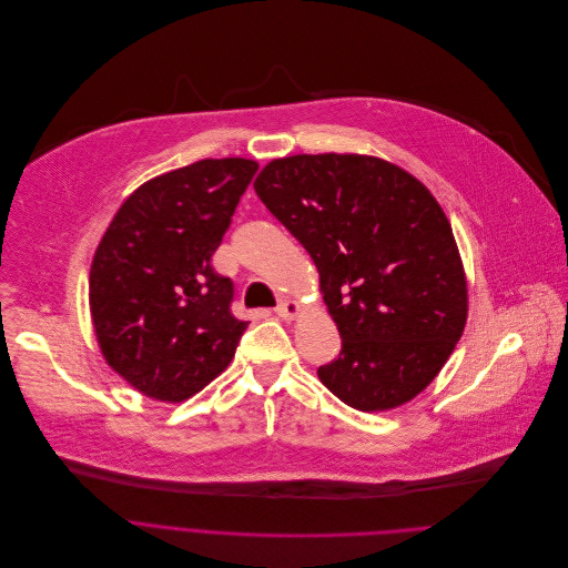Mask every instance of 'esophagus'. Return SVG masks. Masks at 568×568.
I'll use <instances>...</instances> for the list:
<instances>
[{
  "instance_id": "34e87169",
  "label": "esophagus",
  "mask_w": 568,
  "mask_h": 568,
  "mask_svg": "<svg viewBox=\"0 0 568 568\" xmlns=\"http://www.w3.org/2000/svg\"><path fill=\"white\" fill-rule=\"evenodd\" d=\"M300 311H302V304L295 302V300H284V302H280L277 308H275V313H277L282 320H295V317L300 315Z\"/></svg>"
}]
</instances>
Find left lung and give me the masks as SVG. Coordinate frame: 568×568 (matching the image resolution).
Segmentation results:
<instances>
[{
    "label": "left lung",
    "mask_w": 568,
    "mask_h": 568,
    "mask_svg": "<svg viewBox=\"0 0 568 568\" xmlns=\"http://www.w3.org/2000/svg\"><path fill=\"white\" fill-rule=\"evenodd\" d=\"M264 205L308 251L343 349L322 385L361 412L418 396L468 322V280L434 194L367 154H295L255 179Z\"/></svg>",
    "instance_id": "obj_1"
}]
</instances>
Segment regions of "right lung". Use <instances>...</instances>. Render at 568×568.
<instances>
[{
    "label": "right lung",
    "mask_w": 568,
    "mask_h": 568,
    "mask_svg": "<svg viewBox=\"0 0 568 568\" xmlns=\"http://www.w3.org/2000/svg\"><path fill=\"white\" fill-rule=\"evenodd\" d=\"M257 163L203 159L136 187L111 219L89 273L104 363L136 392L183 403L235 358L248 322L210 260Z\"/></svg>",
    "instance_id": "add662e5"
}]
</instances>
